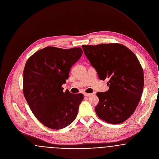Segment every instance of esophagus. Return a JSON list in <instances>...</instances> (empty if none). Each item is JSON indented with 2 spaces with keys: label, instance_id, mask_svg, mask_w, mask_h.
Wrapping results in <instances>:
<instances>
[{
  "label": "esophagus",
  "instance_id": "34e87169",
  "mask_svg": "<svg viewBox=\"0 0 159 159\" xmlns=\"http://www.w3.org/2000/svg\"><path fill=\"white\" fill-rule=\"evenodd\" d=\"M84 96L86 97H89L92 96V94H89V93H84Z\"/></svg>",
  "mask_w": 159,
  "mask_h": 159
}]
</instances>
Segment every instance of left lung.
I'll return each instance as SVG.
<instances>
[{"label":"left lung","mask_w":159,"mask_h":159,"mask_svg":"<svg viewBox=\"0 0 159 159\" xmlns=\"http://www.w3.org/2000/svg\"><path fill=\"white\" fill-rule=\"evenodd\" d=\"M82 48L100 80H109L108 91L96 94L97 115L108 123H123L134 113L142 96L144 72L139 60L118 43L83 45Z\"/></svg>","instance_id":"8db88e82"}]
</instances>
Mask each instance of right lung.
Instances as JSON below:
<instances>
[{
	"instance_id": "obj_1",
	"label": "right lung",
	"mask_w": 159,
	"mask_h": 159,
	"mask_svg": "<svg viewBox=\"0 0 159 159\" xmlns=\"http://www.w3.org/2000/svg\"><path fill=\"white\" fill-rule=\"evenodd\" d=\"M82 53L81 48L46 47L33 54L25 64L24 96L36 118L48 128L62 129L77 116L83 94L63 92L61 86Z\"/></svg>"
}]
</instances>
